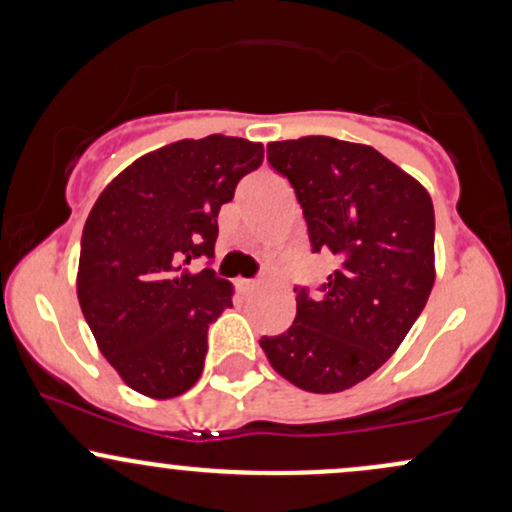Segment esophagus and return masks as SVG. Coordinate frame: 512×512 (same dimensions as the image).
I'll use <instances>...</instances> for the list:
<instances>
[{"instance_id": "1", "label": "esophagus", "mask_w": 512, "mask_h": 512, "mask_svg": "<svg viewBox=\"0 0 512 512\" xmlns=\"http://www.w3.org/2000/svg\"><path fill=\"white\" fill-rule=\"evenodd\" d=\"M260 281L257 279H238V289L245 293V296H248V293H255L257 289H260Z\"/></svg>"}]
</instances>
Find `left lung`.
I'll return each instance as SVG.
<instances>
[{
	"instance_id": "obj_1",
	"label": "left lung",
	"mask_w": 512,
	"mask_h": 512,
	"mask_svg": "<svg viewBox=\"0 0 512 512\" xmlns=\"http://www.w3.org/2000/svg\"><path fill=\"white\" fill-rule=\"evenodd\" d=\"M301 202L313 252H330L322 296H296V320L260 346L281 378L330 395L399 349L436 281L431 195L368 144L301 137L267 144Z\"/></svg>"
}]
</instances>
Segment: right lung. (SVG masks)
<instances>
[{"instance_id":"obj_1","label":"right lung","mask_w":512,"mask_h":512,"mask_svg":"<svg viewBox=\"0 0 512 512\" xmlns=\"http://www.w3.org/2000/svg\"><path fill=\"white\" fill-rule=\"evenodd\" d=\"M262 158L260 142L240 137L180 139L137 158L93 204L76 296L101 354L139 395L173 399L202 375L233 284L187 264L214 257L219 211Z\"/></svg>"}]
</instances>
